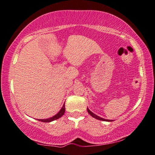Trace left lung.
Instances as JSON below:
<instances>
[{
	"label": "left lung",
	"mask_w": 155,
	"mask_h": 155,
	"mask_svg": "<svg viewBox=\"0 0 155 155\" xmlns=\"http://www.w3.org/2000/svg\"><path fill=\"white\" fill-rule=\"evenodd\" d=\"M87 111H88V113L90 114L91 116H92V117H94V118H96V119H98V120H104V121H112V120H108V119H105V118H101V117H99V116H98L97 115H96V114H94V113H93V112H92L90 111V109H88L87 108Z\"/></svg>",
	"instance_id": "1"
}]
</instances>
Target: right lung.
Instances as JSON below:
<instances>
[{
  "label": "right lung",
  "mask_w": 155,
  "mask_h": 155,
  "mask_svg": "<svg viewBox=\"0 0 155 155\" xmlns=\"http://www.w3.org/2000/svg\"><path fill=\"white\" fill-rule=\"evenodd\" d=\"M65 104H63V107L61 108V109L59 111V112L56 115L53 116L51 118H47V119H39V121H41V122H45V123H48V122H51L53 120H55L56 119H58L59 118H61V116H63V114L65 113Z\"/></svg>",
  "instance_id": "right-lung-1"
}]
</instances>
